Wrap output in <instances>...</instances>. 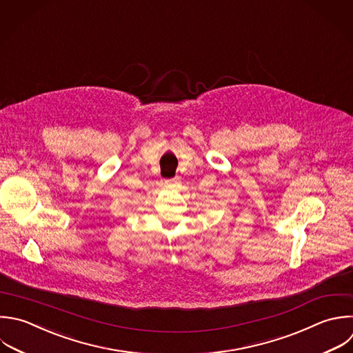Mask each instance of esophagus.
<instances>
[{
  "label": "esophagus",
  "mask_w": 353,
  "mask_h": 353,
  "mask_svg": "<svg viewBox=\"0 0 353 353\" xmlns=\"http://www.w3.org/2000/svg\"><path fill=\"white\" fill-rule=\"evenodd\" d=\"M174 182H175L174 179H167V181L164 182V185H165L167 188H172V186H174Z\"/></svg>",
  "instance_id": "obj_1"
}]
</instances>
